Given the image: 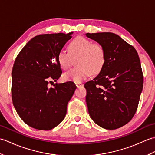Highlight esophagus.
<instances>
[{
    "label": "esophagus",
    "instance_id": "34e87169",
    "mask_svg": "<svg viewBox=\"0 0 155 155\" xmlns=\"http://www.w3.org/2000/svg\"><path fill=\"white\" fill-rule=\"evenodd\" d=\"M75 84H76V86H77V87H79L83 86V84L81 83H75Z\"/></svg>",
    "mask_w": 155,
    "mask_h": 155
}]
</instances>
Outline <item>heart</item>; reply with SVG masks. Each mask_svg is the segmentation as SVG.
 <instances>
[{
    "label": "heart",
    "instance_id": "1",
    "mask_svg": "<svg viewBox=\"0 0 155 155\" xmlns=\"http://www.w3.org/2000/svg\"><path fill=\"white\" fill-rule=\"evenodd\" d=\"M69 52L62 49L58 52V62L63 70L71 67L72 58L78 57L76 64L78 67L69 71L62 76L66 81L79 83L89 77L92 72L98 73L105 62V51L100 44H93L90 40L78 37L68 46Z\"/></svg>",
    "mask_w": 155,
    "mask_h": 155
}]
</instances>
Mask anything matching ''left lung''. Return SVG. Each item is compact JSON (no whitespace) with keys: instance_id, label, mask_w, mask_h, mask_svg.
<instances>
[{"instance_id":"1","label":"left lung","mask_w":155,"mask_h":155,"mask_svg":"<svg viewBox=\"0 0 155 155\" xmlns=\"http://www.w3.org/2000/svg\"><path fill=\"white\" fill-rule=\"evenodd\" d=\"M103 46L105 62L93 80L84 84L88 113L95 123L114 130L135 114L143 87L139 55L133 46L113 32L87 33Z\"/></svg>"}]
</instances>
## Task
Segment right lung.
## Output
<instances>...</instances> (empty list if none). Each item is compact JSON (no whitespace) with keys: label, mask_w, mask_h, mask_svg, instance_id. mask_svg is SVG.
Returning a JSON list of instances; mask_svg holds the SVG:
<instances>
[{"label":"right lung","mask_w":155,"mask_h":155,"mask_svg":"<svg viewBox=\"0 0 155 155\" xmlns=\"http://www.w3.org/2000/svg\"><path fill=\"white\" fill-rule=\"evenodd\" d=\"M72 33L36 36L15 59L12 71V103L21 119L36 129L51 130L63 120L67 104L77 88L71 81L48 87L49 83L61 76L58 54Z\"/></svg>","instance_id":"add662e5"}]
</instances>
